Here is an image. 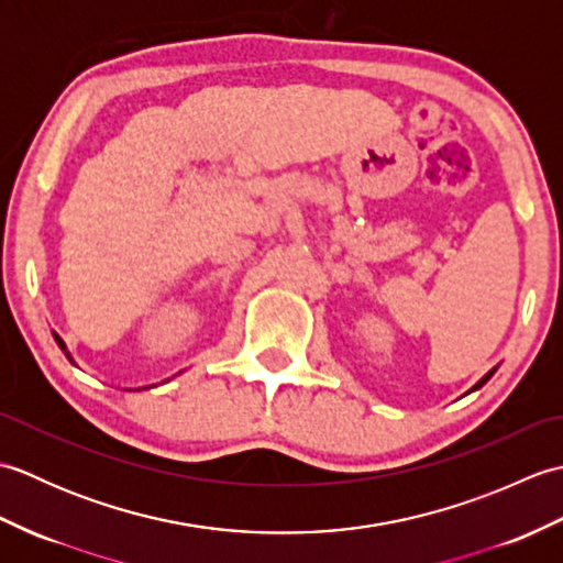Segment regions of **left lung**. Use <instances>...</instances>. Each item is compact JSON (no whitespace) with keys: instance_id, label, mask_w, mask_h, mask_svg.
Instances as JSON below:
<instances>
[{"instance_id":"left-lung-1","label":"left lung","mask_w":563,"mask_h":563,"mask_svg":"<svg viewBox=\"0 0 563 563\" xmlns=\"http://www.w3.org/2000/svg\"><path fill=\"white\" fill-rule=\"evenodd\" d=\"M494 373H496V367H494V369H488V373H486V375H484V377H482L479 382H476V385H474V387H472L470 391H476V389H479V387H484V385H486V382L494 377Z\"/></svg>"}]
</instances>
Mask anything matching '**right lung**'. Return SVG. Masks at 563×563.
I'll return each mask as SVG.
<instances>
[{"label":"right lung","mask_w":563,"mask_h":563,"mask_svg":"<svg viewBox=\"0 0 563 563\" xmlns=\"http://www.w3.org/2000/svg\"><path fill=\"white\" fill-rule=\"evenodd\" d=\"M53 339H55V341H57V345H59V349H63V351H65V355H67V357H69V363H75V361H71V355H69V351H67V345H65V341H63V339H59V336H57V333H55V331H53Z\"/></svg>","instance_id":"1"}]
</instances>
